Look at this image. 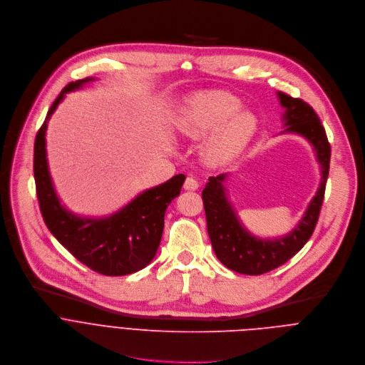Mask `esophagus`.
<instances>
[{"mask_svg": "<svg viewBox=\"0 0 365 365\" xmlns=\"http://www.w3.org/2000/svg\"><path fill=\"white\" fill-rule=\"evenodd\" d=\"M198 188V181L192 177H187L185 181H184V190H188V191H195Z\"/></svg>", "mask_w": 365, "mask_h": 365, "instance_id": "34e87169", "label": "esophagus"}]
</instances>
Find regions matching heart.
<instances>
[{
    "label": "heart",
    "mask_w": 365,
    "mask_h": 365,
    "mask_svg": "<svg viewBox=\"0 0 365 365\" xmlns=\"http://www.w3.org/2000/svg\"><path fill=\"white\" fill-rule=\"evenodd\" d=\"M240 109V99L232 93H197L181 108L177 128L191 138L212 131L205 143L207 158L214 164H226L245 150L257 126L255 115Z\"/></svg>",
    "instance_id": "1"
}]
</instances>
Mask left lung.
<instances>
[{
	"mask_svg": "<svg viewBox=\"0 0 365 365\" xmlns=\"http://www.w3.org/2000/svg\"><path fill=\"white\" fill-rule=\"evenodd\" d=\"M277 98L284 108L283 125L286 129L282 133L301 135L312 145L321 168V184L292 232L277 239H259L243 227L227 200L225 187L227 174L208 178L201 197L211 246L218 260L226 267L243 274L270 272L294 257L305 246L318 222L329 173L331 147L315 110L302 99H295L286 93L277 92Z\"/></svg>",
	"mask_w": 365,
	"mask_h": 365,
	"instance_id": "left-lung-1",
	"label": "left lung"
}]
</instances>
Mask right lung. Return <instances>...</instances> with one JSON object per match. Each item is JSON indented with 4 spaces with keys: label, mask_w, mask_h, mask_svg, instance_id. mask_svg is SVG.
Listing matches in <instances>:
<instances>
[{
    "label": "right lung",
    "mask_w": 365,
    "mask_h": 365,
    "mask_svg": "<svg viewBox=\"0 0 365 365\" xmlns=\"http://www.w3.org/2000/svg\"><path fill=\"white\" fill-rule=\"evenodd\" d=\"M86 78L68 83L53 102L34 142V180L41 215L50 233L79 262L105 276H123L143 269L155 257L164 232V215L180 195L185 175L135 197L119 211L102 218L70 212L58 200L46 154L47 122L64 95L93 82Z\"/></svg>",
    "instance_id": "add662e5"
}]
</instances>
